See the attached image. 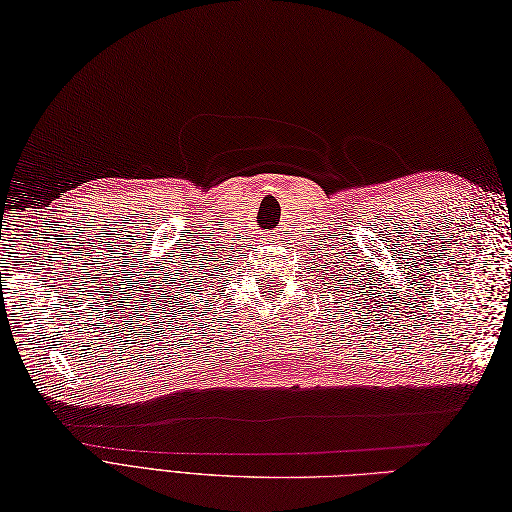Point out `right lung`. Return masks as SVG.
<instances>
[{"label":"right lung","mask_w":512,"mask_h":512,"mask_svg":"<svg viewBox=\"0 0 512 512\" xmlns=\"http://www.w3.org/2000/svg\"><path fill=\"white\" fill-rule=\"evenodd\" d=\"M193 278V276H191ZM191 284V289H195V282H186V286H189ZM180 289H182V286H180ZM173 297V295H171ZM195 297H202V293H195ZM213 297H215V293H213ZM186 299H189V297H186ZM191 299H193V295H191ZM208 302H213V299H206V306H208ZM178 304V302H176ZM199 304V299H197V302H195V306ZM184 306H186V302H184ZM191 308V306H189ZM210 310H213V306H210ZM191 317V315H189ZM197 317H202V315H197Z\"/></svg>","instance_id":"add662e5"}]
</instances>
